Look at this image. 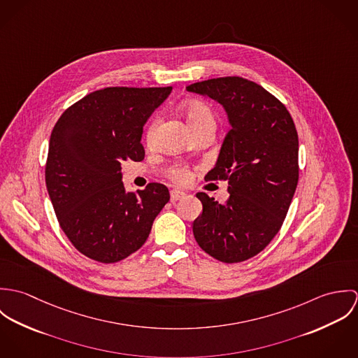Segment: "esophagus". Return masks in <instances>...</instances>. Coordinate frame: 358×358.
I'll use <instances>...</instances> for the list:
<instances>
[{"mask_svg": "<svg viewBox=\"0 0 358 358\" xmlns=\"http://www.w3.org/2000/svg\"><path fill=\"white\" fill-rule=\"evenodd\" d=\"M185 196H186L185 192H180V190H178V189L171 190V201H179V200H182Z\"/></svg>", "mask_w": 358, "mask_h": 358, "instance_id": "1", "label": "esophagus"}]
</instances>
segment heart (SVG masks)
<instances>
[{
  "mask_svg": "<svg viewBox=\"0 0 358 358\" xmlns=\"http://www.w3.org/2000/svg\"><path fill=\"white\" fill-rule=\"evenodd\" d=\"M183 110H185V115L187 118V122H189V125L193 131L197 129V128L205 127V125H213L215 127V115H213V111L210 110V107L208 104L200 102V101H192V102L185 104ZM158 122H159V118L155 117L152 121V124L149 125L148 135H146L148 143H152L154 132L158 127ZM169 178L176 183H186L190 179V171L185 166L175 168V169L171 171Z\"/></svg>",
  "mask_w": 358,
  "mask_h": 358,
  "instance_id": "1",
  "label": "heart"
}]
</instances>
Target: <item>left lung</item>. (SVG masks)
I'll return each mask as SVG.
<instances>
[{"label":"left lung","mask_w":358,"mask_h":358,"mask_svg":"<svg viewBox=\"0 0 358 358\" xmlns=\"http://www.w3.org/2000/svg\"><path fill=\"white\" fill-rule=\"evenodd\" d=\"M220 103L231 129L205 180H227L226 204L199 193L203 213L194 238L208 255L238 263L262 252L280 231L299 179V141L287 107L243 77L186 87Z\"/></svg>","instance_id":"1"}]
</instances>
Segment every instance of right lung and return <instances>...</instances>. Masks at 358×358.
Here are the masks:
<instances>
[{
  "label": "right lung",
  "mask_w": 358,
  "mask_h": 358,
  "mask_svg": "<svg viewBox=\"0 0 358 358\" xmlns=\"http://www.w3.org/2000/svg\"><path fill=\"white\" fill-rule=\"evenodd\" d=\"M172 87H110L71 104L53 127L45 183L57 222L83 255L115 263L148 240L169 201L161 183L127 193L121 164L142 161L143 125Z\"/></svg>",
  "instance_id": "1"
}]
</instances>
